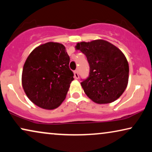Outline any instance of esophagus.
<instances>
[{"label": "esophagus", "mask_w": 152, "mask_h": 152, "mask_svg": "<svg viewBox=\"0 0 152 152\" xmlns=\"http://www.w3.org/2000/svg\"><path fill=\"white\" fill-rule=\"evenodd\" d=\"M74 77H75V79H79V77H80L77 70H75V71H74Z\"/></svg>", "instance_id": "34e87169"}]
</instances>
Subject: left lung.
I'll use <instances>...</instances> for the list:
<instances>
[{"instance_id": "8db88e82", "label": "left lung", "mask_w": 152, "mask_h": 152, "mask_svg": "<svg viewBox=\"0 0 152 152\" xmlns=\"http://www.w3.org/2000/svg\"><path fill=\"white\" fill-rule=\"evenodd\" d=\"M86 56L88 77L81 82L86 95L97 104H109L122 95L129 81V64L119 48L103 39L77 43Z\"/></svg>"}]
</instances>
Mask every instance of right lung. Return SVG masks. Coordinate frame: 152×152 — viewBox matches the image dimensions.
Instances as JSON below:
<instances>
[{"label": "right lung", "mask_w": 152, "mask_h": 152, "mask_svg": "<svg viewBox=\"0 0 152 152\" xmlns=\"http://www.w3.org/2000/svg\"><path fill=\"white\" fill-rule=\"evenodd\" d=\"M70 57L63 44L48 42L34 48L22 72V86L30 100L44 109L53 110L65 99L74 80Z\"/></svg>", "instance_id": "1"}]
</instances>
